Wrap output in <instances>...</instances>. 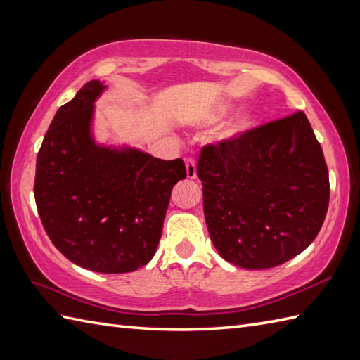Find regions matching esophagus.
Returning a JSON list of instances; mask_svg holds the SVG:
<instances>
[{
    "mask_svg": "<svg viewBox=\"0 0 360 360\" xmlns=\"http://www.w3.org/2000/svg\"><path fill=\"white\" fill-rule=\"evenodd\" d=\"M186 168H187V178L195 179L196 178V162L193 159L186 160Z\"/></svg>",
    "mask_w": 360,
    "mask_h": 360,
    "instance_id": "34e87169",
    "label": "esophagus"
}]
</instances>
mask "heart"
Segmentation results:
<instances>
[{
	"instance_id": "obj_1",
	"label": "heart",
	"mask_w": 360,
	"mask_h": 360,
	"mask_svg": "<svg viewBox=\"0 0 360 360\" xmlns=\"http://www.w3.org/2000/svg\"><path fill=\"white\" fill-rule=\"evenodd\" d=\"M232 112V106L231 105H223L219 106V108L215 110V112L212 114V120H223L224 117H227L229 114ZM252 125V117L249 116V114H243V116L236 117L231 125L227 127L226 129V136L227 137H233V136H238L241 133L246 131L248 128H250Z\"/></svg>"
}]
</instances>
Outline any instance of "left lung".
<instances>
[{"mask_svg": "<svg viewBox=\"0 0 360 360\" xmlns=\"http://www.w3.org/2000/svg\"><path fill=\"white\" fill-rule=\"evenodd\" d=\"M210 240L226 262L269 269L316 240L330 202L322 147L303 111L202 147Z\"/></svg>", "mask_w": 360, "mask_h": 360, "instance_id": "left-lung-1", "label": "left lung"}]
</instances>
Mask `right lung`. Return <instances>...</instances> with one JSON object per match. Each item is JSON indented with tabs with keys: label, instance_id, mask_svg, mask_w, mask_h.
<instances>
[{
	"label": "right lung",
	"instance_id": "right-lung-1",
	"mask_svg": "<svg viewBox=\"0 0 360 360\" xmlns=\"http://www.w3.org/2000/svg\"><path fill=\"white\" fill-rule=\"evenodd\" d=\"M106 86L91 80L53 116L37 156L34 195L52 244L80 267L133 272L156 254L184 160L129 147H105L91 133L94 102Z\"/></svg>",
	"mask_w": 360,
	"mask_h": 360
}]
</instances>
